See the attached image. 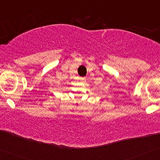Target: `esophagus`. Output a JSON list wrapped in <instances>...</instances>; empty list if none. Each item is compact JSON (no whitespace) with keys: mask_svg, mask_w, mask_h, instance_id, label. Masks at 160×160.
Instances as JSON below:
<instances>
[{"mask_svg":"<svg viewBox=\"0 0 160 160\" xmlns=\"http://www.w3.org/2000/svg\"><path fill=\"white\" fill-rule=\"evenodd\" d=\"M80 80L82 81V82H84L85 81H86V77H81V78H80Z\"/></svg>","mask_w":160,"mask_h":160,"instance_id":"obj_1","label":"esophagus"}]
</instances>
